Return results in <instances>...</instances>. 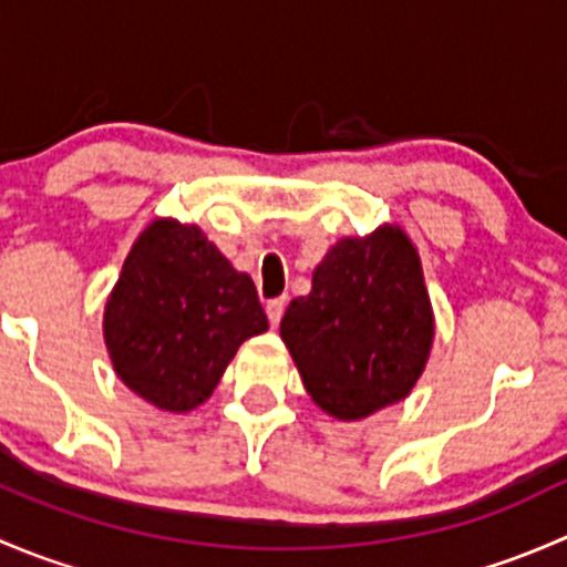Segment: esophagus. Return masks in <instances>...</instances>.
Returning <instances> with one entry per match:
<instances>
[{
    "mask_svg": "<svg viewBox=\"0 0 567 567\" xmlns=\"http://www.w3.org/2000/svg\"><path fill=\"white\" fill-rule=\"evenodd\" d=\"M285 307H288V299H271L266 305V316H268V323L271 326H279V320L285 316Z\"/></svg>",
    "mask_w": 567,
    "mask_h": 567,
    "instance_id": "1",
    "label": "esophagus"
}]
</instances>
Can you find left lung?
I'll list each match as a JSON object with an SVG mask.
<instances>
[{
  "label": "left lung",
  "instance_id": "1",
  "mask_svg": "<svg viewBox=\"0 0 567 567\" xmlns=\"http://www.w3.org/2000/svg\"><path fill=\"white\" fill-rule=\"evenodd\" d=\"M307 392L337 420H364L420 379L433 312L420 255L398 227L342 238L279 326Z\"/></svg>",
  "mask_w": 567,
  "mask_h": 567
}]
</instances>
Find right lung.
<instances>
[{
    "instance_id": "1",
    "label": "right lung",
    "mask_w": 567,
    "mask_h": 567,
    "mask_svg": "<svg viewBox=\"0 0 567 567\" xmlns=\"http://www.w3.org/2000/svg\"><path fill=\"white\" fill-rule=\"evenodd\" d=\"M266 329L255 282L199 227L173 219L136 238L104 312L125 386L177 414L208 400L238 346Z\"/></svg>"
}]
</instances>
